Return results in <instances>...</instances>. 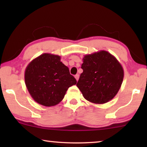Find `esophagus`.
Segmentation results:
<instances>
[{
    "mask_svg": "<svg viewBox=\"0 0 147 147\" xmlns=\"http://www.w3.org/2000/svg\"><path fill=\"white\" fill-rule=\"evenodd\" d=\"M74 77H75V78H76V81H78V79H79V77H80V76H79V74H76L75 76H74Z\"/></svg>",
    "mask_w": 147,
    "mask_h": 147,
    "instance_id": "1",
    "label": "esophagus"
}]
</instances>
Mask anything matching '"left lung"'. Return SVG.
<instances>
[{"label":"left lung","instance_id":"1","mask_svg":"<svg viewBox=\"0 0 147 147\" xmlns=\"http://www.w3.org/2000/svg\"><path fill=\"white\" fill-rule=\"evenodd\" d=\"M80 74L76 86L87 100L102 104L114 98L124 78L121 64L106 51H100L83 58Z\"/></svg>","mask_w":147,"mask_h":147}]
</instances>
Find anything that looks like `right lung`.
I'll list each match as a JSON object with an SVG mask.
<instances>
[{
  "instance_id": "1",
  "label": "right lung",
  "mask_w": 147,
  "mask_h": 147,
  "mask_svg": "<svg viewBox=\"0 0 147 147\" xmlns=\"http://www.w3.org/2000/svg\"><path fill=\"white\" fill-rule=\"evenodd\" d=\"M58 55L44 53L30 62L24 72L26 88L32 98L50 107L63 100L69 87L76 84Z\"/></svg>"
}]
</instances>
